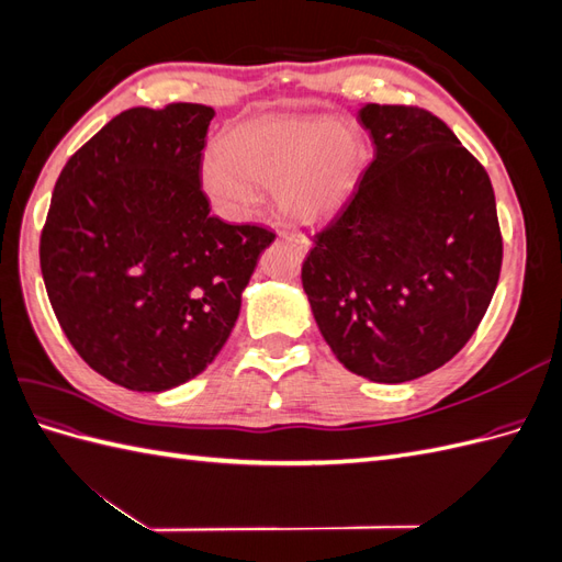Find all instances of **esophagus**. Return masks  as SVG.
<instances>
[{"instance_id": "esophagus-1", "label": "esophagus", "mask_w": 562, "mask_h": 562, "mask_svg": "<svg viewBox=\"0 0 562 562\" xmlns=\"http://www.w3.org/2000/svg\"><path fill=\"white\" fill-rule=\"evenodd\" d=\"M279 241L291 244V246H295L297 250H307V241H304L300 234H293V232H288V229H281V232H279Z\"/></svg>"}]
</instances>
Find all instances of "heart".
I'll return each mask as SVG.
<instances>
[{
    "label": "heart",
    "instance_id": "b5f03b06",
    "mask_svg": "<svg viewBox=\"0 0 562 562\" xmlns=\"http://www.w3.org/2000/svg\"><path fill=\"white\" fill-rule=\"evenodd\" d=\"M359 138L337 122L274 116L227 131L203 168V190L215 206L244 217L258 190L274 187L279 209L312 225L337 203L359 164Z\"/></svg>",
    "mask_w": 562,
    "mask_h": 562
}]
</instances>
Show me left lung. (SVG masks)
<instances>
[{
  "instance_id": "8db88e82",
  "label": "left lung",
  "mask_w": 562,
  "mask_h": 562,
  "mask_svg": "<svg viewBox=\"0 0 562 562\" xmlns=\"http://www.w3.org/2000/svg\"><path fill=\"white\" fill-rule=\"evenodd\" d=\"M375 155L314 234L302 285L337 361L372 382L448 363L483 321L502 269L492 182L446 122L363 105Z\"/></svg>"
}]
</instances>
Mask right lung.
<instances>
[{
  "instance_id": "add662e5",
  "label": "right lung",
  "mask_w": 562,
  "mask_h": 562,
  "mask_svg": "<svg viewBox=\"0 0 562 562\" xmlns=\"http://www.w3.org/2000/svg\"><path fill=\"white\" fill-rule=\"evenodd\" d=\"M213 108L116 114L65 164L40 241L50 307L77 353L131 391L196 378L225 347L274 232L227 225L201 190Z\"/></svg>"
}]
</instances>
